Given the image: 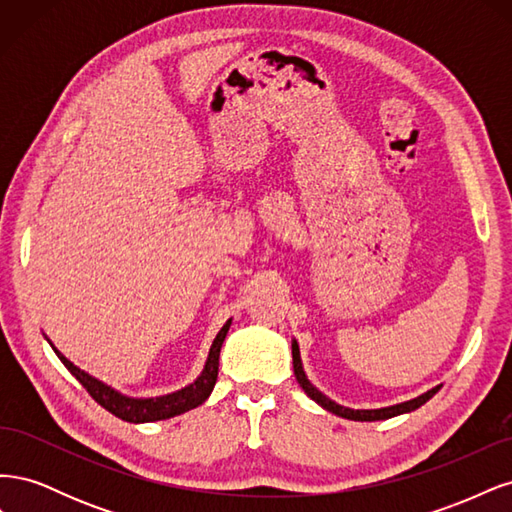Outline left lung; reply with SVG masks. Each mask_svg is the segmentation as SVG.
<instances>
[{"label":"left lung","mask_w":512,"mask_h":512,"mask_svg":"<svg viewBox=\"0 0 512 512\" xmlns=\"http://www.w3.org/2000/svg\"><path fill=\"white\" fill-rule=\"evenodd\" d=\"M292 367H294V376H297V382L303 386V391L312 397L316 404H320L324 410H329L337 416H344V418H350V421H384V418H391V416H397V414H404V412H412L416 408H421L425 401H429L433 395H436L440 391V386H436V389L427 391L425 395L416 397V399H410V401H404V404H397V406H391V408H380V410H352V408H344L335 404V401H331L329 397H324L316 386L309 382L305 378V371L301 367V359H299V346L297 342H292Z\"/></svg>","instance_id":"8db88e82"}]
</instances>
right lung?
I'll use <instances>...</instances> for the list:
<instances>
[{"mask_svg":"<svg viewBox=\"0 0 512 512\" xmlns=\"http://www.w3.org/2000/svg\"><path fill=\"white\" fill-rule=\"evenodd\" d=\"M228 329H230V320L224 324L222 331L218 333V337L213 339L207 365L203 369V374H200V378L194 384L185 386V389H181L173 395H164V397H156V399L123 397L117 391H113L111 386L102 384L100 380L91 378L89 374H85V371H81L79 367L72 365L59 350H55V348L53 350L57 352L61 363H64L70 369V374L85 386L87 393L94 397L102 408H106L108 412L115 414L117 418H121V421L151 423V421H164V418L188 412V410L203 404V401L209 397V393L213 391V386H215V380H218L220 350H222V344H224V337H226Z\"/></svg>","mask_w":512,"mask_h":512,"instance_id":"right-lung-1","label":"right lung"}]
</instances>
